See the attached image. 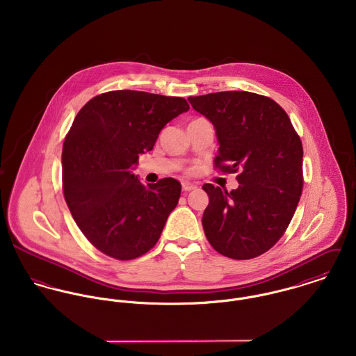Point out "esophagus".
Instances as JSON below:
<instances>
[{
	"mask_svg": "<svg viewBox=\"0 0 356 356\" xmlns=\"http://www.w3.org/2000/svg\"><path fill=\"white\" fill-rule=\"evenodd\" d=\"M182 189H184L185 192H189V191L196 189V185H195V184H191V182H188V181H184V182H182Z\"/></svg>",
	"mask_w": 356,
	"mask_h": 356,
	"instance_id": "1",
	"label": "esophagus"
}]
</instances>
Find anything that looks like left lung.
I'll return each mask as SVG.
<instances>
[{"label": "left lung", "instance_id": "obj_1", "mask_svg": "<svg viewBox=\"0 0 356 356\" xmlns=\"http://www.w3.org/2000/svg\"><path fill=\"white\" fill-rule=\"evenodd\" d=\"M216 133L215 167L237 172L238 188L212 184L203 213L208 243L223 256L245 260L267 252L289 226L303 191V147L286 112L251 92L189 97Z\"/></svg>", "mask_w": 356, "mask_h": 356}]
</instances>
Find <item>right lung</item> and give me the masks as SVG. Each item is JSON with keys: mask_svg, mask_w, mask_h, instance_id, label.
Wrapping results in <instances>:
<instances>
[{"mask_svg": "<svg viewBox=\"0 0 356 356\" xmlns=\"http://www.w3.org/2000/svg\"><path fill=\"white\" fill-rule=\"evenodd\" d=\"M186 111L182 97L113 90L75 116L63 144V192L78 227L102 254L136 259L160 238L181 184L163 178L145 186L133 170L161 129Z\"/></svg>", "mask_w": 356, "mask_h": 356, "instance_id": "1", "label": "right lung"}]
</instances>
